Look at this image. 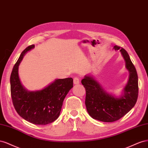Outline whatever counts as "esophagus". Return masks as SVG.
<instances>
[{
	"label": "esophagus",
	"mask_w": 148,
	"mask_h": 148,
	"mask_svg": "<svg viewBox=\"0 0 148 148\" xmlns=\"http://www.w3.org/2000/svg\"><path fill=\"white\" fill-rule=\"evenodd\" d=\"M73 81H74V84H75V85H76V84H79V79L78 77H74Z\"/></svg>",
	"instance_id": "34e87169"
}]
</instances>
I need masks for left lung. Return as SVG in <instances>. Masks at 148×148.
Listing matches in <instances>:
<instances>
[{
  "label": "left lung",
  "instance_id": "8db88e82",
  "mask_svg": "<svg viewBox=\"0 0 148 148\" xmlns=\"http://www.w3.org/2000/svg\"><path fill=\"white\" fill-rule=\"evenodd\" d=\"M115 50L120 49L117 46ZM120 51L125 61V67L129 72L127 84L120 96H115L105 90L102 85L92 76L87 74L81 81L86 91V106L92 119L103 122H113L121 119L136 104L138 95V77L126 51L121 48Z\"/></svg>",
  "mask_w": 148,
  "mask_h": 148
}]
</instances>
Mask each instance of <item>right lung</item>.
<instances>
[{
    "mask_svg": "<svg viewBox=\"0 0 148 148\" xmlns=\"http://www.w3.org/2000/svg\"><path fill=\"white\" fill-rule=\"evenodd\" d=\"M35 45L29 46L21 53L10 75V91L14 106L23 119L37 125H45L55 121L60 115L66 95L73 87V78L57 79L41 90H28L22 85L18 75V66L23 56Z\"/></svg>",
    "mask_w": 148,
    "mask_h": 148,
    "instance_id": "right-lung-1",
    "label": "right lung"
}]
</instances>
